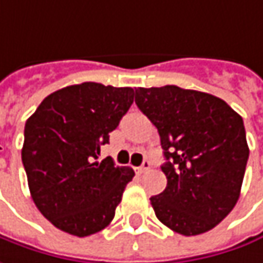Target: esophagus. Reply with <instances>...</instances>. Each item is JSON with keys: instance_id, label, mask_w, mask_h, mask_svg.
Masks as SVG:
<instances>
[{"instance_id": "esophagus-1", "label": "esophagus", "mask_w": 263, "mask_h": 263, "mask_svg": "<svg viewBox=\"0 0 263 263\" xmlns=\"http://www.w3.org/2000/svg\"><path fill=\"white\" fill-rule=\"evenodd\" d=\"M151 168V161H147V159H144V162L138 167V172L140 173H146L147 170Z\"/></svg>"}]
</instances>
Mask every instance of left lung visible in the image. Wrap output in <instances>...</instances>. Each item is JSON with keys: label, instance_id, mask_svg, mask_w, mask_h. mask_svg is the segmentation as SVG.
<instances>
[{"label": "left lung", "instance_id": "1", "mask_svg": "<svg viewBox=\"0 0 263 263\" xmlns=\"http://www.w3.org/2000/svg\"><path fill=\"white\" fill-rule=\"evenodd\" d=\"M135 104L165 158L167 186L151 197L158 220L185 236L214 229L239 199L250 152L242 117L217 96L178 85L138 87Z\"/></svg>", "mask_w": 263, "mask_h": 263}]
</instances>
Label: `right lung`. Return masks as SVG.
Listing matches in <instances>:
<instances>
[{"label":"right lung","mask_w":263,"mask_h":263,"mask_svg":"<svg viewBox=\"0 0 263 263\" xmlns=\"http://www.w3.org/2000/svg\"><path fill=\"white\" fill-rule=\"evenodd\" d=\"M134 102V88L99 83L69 85L46 96L27 120L22 164L42 215L75 236L93 235L112 221L129 167L98 161L109 132Z\"/></svg>","instance_id":"1"}]
</instances>
